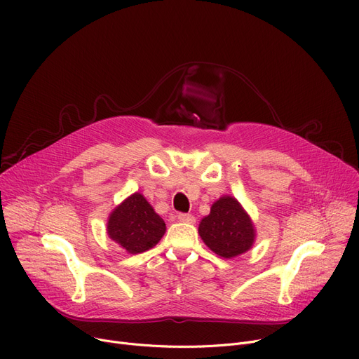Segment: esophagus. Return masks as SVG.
<instances>
[{
  "label": "esophagus",
  "instance_id": "34e87169",
  "mask_svg": "<svg viewBox=\"0 0 359 359\" xmlns=\"http://www.w3.org/2000/svg\"><path fill=\"white\" fill-rule=\"evenodd\" d=\"M177 219H179L180 222H186V224H194V222H195V217H194V215H191V214H183V212H180V214L177 215Z\"/></svg>",
  "mask_w": 359,
  "mask_h": 359
}]
</instances>
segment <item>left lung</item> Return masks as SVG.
I'll return each mask as SVG.
<instances>
[{
    "mask_svg": "<svg viewBox=\"0 0 359 359\" xmlns=\"http://www.w3.org/2000/svg\"><path fill=\"white\" fill-rule=\"evenodd\" d=\"M198 230L206 246L224 259L246 253L256 238L249 214L233 196H221L215 201L210 215L202 218Z\"/></svg>",
    "mask_w": 359,
    "mask_h": 359,
    "instance_id": "1",
    "label": "left lung"
}]
</instances>
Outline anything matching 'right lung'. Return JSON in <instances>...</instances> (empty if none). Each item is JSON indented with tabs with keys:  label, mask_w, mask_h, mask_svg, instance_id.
Here are the masks:
<instances>
[{
	"label": "right lung",
	"mask_w": 359,
	"mask_h": 359,
	"mask_svg": "<svg viewBox=\"0 0 359 359\" xmlns=\"http://www.w3.org/2000/svg\"><path fill=\"white\" fill-rule=\"evenodd\" d=\"M164 233L163 218L138 192L126 198L109 215V237L130 255L154 248Z\"/></svg>",
	"instance_id": "add662e5"
}]
</instances>
